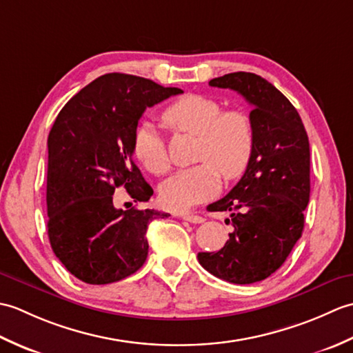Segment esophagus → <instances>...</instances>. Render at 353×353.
<instances>
[{"mask_svg": "<svg viewBox=\"0 0 353 353\" xmlns=\"http://www.w3.org/2000/svg\"><path fill=\"white\" fill-rule=\"evenodd\" d=\"M181 219L194 223V224H199V223H203L205 221V216H201L199 214H192V212H185L181 215Z\"/></svg>", "mask_w": 353, "mask_h": 353, "instance_id": "34e87169", "label": "esophagus"}]
</instances>
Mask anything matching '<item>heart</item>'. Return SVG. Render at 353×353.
Listing matches in <instances>:
<instances>
[{"instance_id": "obj_1", "label": "heart", "mask_w": 353, "mask_h": 353, "mask_svg": "<svg viewBox=\"0 0 353 353\" xmlns=\"http://www.w3.org/2000/svg\"><path fill=\"white\" fill-rule=\"evenodd\" d=\"M212 97L188 94L170 103L162 112L165 125L174 133L197 137L194 167L179 170L159 190L161 201L172 211H185L214 197L220 177L235 181L252 161L254 150V124L243 109L223 110ZM132 150L142 167L153 174L170 168L165 139L152 121L138 124L132 137Z\"/></svg>"}]
</instances>
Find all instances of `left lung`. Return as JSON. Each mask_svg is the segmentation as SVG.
I'll return each mask as SVG.
<instances>
[{
    "label": "left lung",
    "instance_id": "1",
    "mask_svg": "<svg viewBox=\"0 0 353 353\" xmlns=\"http://www.w3.org/2000/svg\"><path fill=\"white\" fill-rule=\"evenodd\" d=\"M241 94L253 110L254 150L244 176L211 212H230L234 232L223 249L200 252L209 273L232 283L264 281L302 236L310 201V141L301 115L281 91L253 72H230L209 81Z\"/></svg>",
    "mask_w": 353,
    "mask_h": 353
}]
</instances>
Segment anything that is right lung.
<instances>
[{"label":"right lung","instance_id":"right-lung-1","mask_svg":"<svg viewBox=\"0 0 353 353\" xmlns=\"http://www.w3.org/2000/svg\"><path fill=\"white\" fill-rule=\"evenodd\" d=\"M129 74H104L59 112L48 134L47 211L51 249L77 279L104 285L124 279L144 264L148 224L168 214L117 209L124 186L134 201L153 190L132 156V137L147 108L182 94Z\"/></svg>","mask_w":353,"mask_h":353}]
</instances>
